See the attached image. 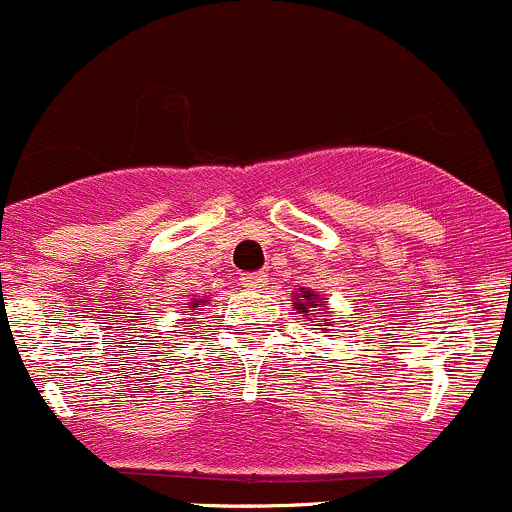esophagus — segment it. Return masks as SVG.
I'll return each mask as SVG.
<instances>
[{
    "instance_id": "esophagus-1",
    "label": "esophagus",
    "mask_w": 512,
    "mask_h": 512,
    "mask_svg": "<svg viewBox=\"0 0 512 512\" xmlns=\"http://www.w3.org/2000/svg\"><path fill=\"white\" fill-rule=\"evenodd\" d=\"M241 286L251 288V291H261L266 286V273H241Z\"/></svg>"
}]
</instances>
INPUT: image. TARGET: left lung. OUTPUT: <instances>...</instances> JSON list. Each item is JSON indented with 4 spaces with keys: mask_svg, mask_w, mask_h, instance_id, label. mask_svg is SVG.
I'll list each match as a JSON object with an SVG mask.
<instances>
[{
    "mask_svg": "<svg viewBox=\"0 0 512 512\" xmlns=\"http://www.w3.org/2000/svg\"><path fill=\"white\" fill-rule=\"evenodd\" d=\"M296 298H298V301H296V311L306 313V316H311V313H308V311H313V308L323 306V301H318L316 293H311V291H301Z\"/></svg>",
    "mask_w": 512,
    "mask_h": 512,
    "instance_id": "8db88e82",
    "label": "left lung"
}]
</instances>
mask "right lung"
Segmentation results:
<instances>
[{"mask_svg": "<svg viewBox=\"0 0 512 512\" xmlns=\"http://www.w3.org/2000/svg\"><path fill=\"white\" fill-rule=\"evenodd\" d=\"M196 306H201V301H196V303H194V306H191V308H196Z\"/></svg>", "mask_w": 512, "mask_h": 512, "instance_id": "1", "label": "right lung"}]
</instances>
